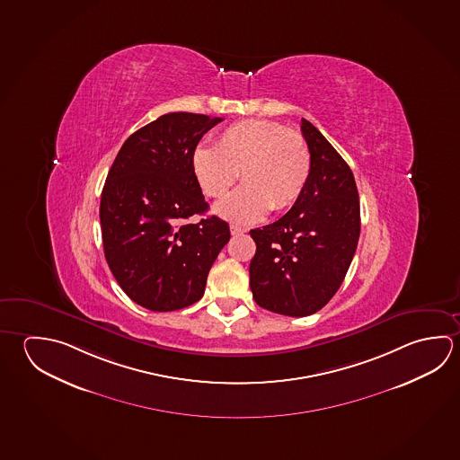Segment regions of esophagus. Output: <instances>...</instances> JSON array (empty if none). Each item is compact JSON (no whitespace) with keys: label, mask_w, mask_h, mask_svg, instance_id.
Listing matches in <instances>:
<instances>
[{"label":"esophagus","mask_w":460,"mask_h":460,"mask_svg":"<svg viewBox=\"0 0 460 460\" xmlns=\"http://www.w3.org/2000/svg\"><path fill=\"white\" fill-rule=\"evenodd\" d=\"M229 229H231V234H233V235H239V234L245 233V229H243V227L235 226V225H231Z\"/></svg>","instance_id":"esophagus-1"}]
</instances>
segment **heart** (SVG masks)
<instances>
[{"mask_svg":"<svg viewBox=\"0 0 460 460\" xmlns=\"http://www.w3.org/2000/svg\"><path fill=\"white\" fill-rule=\"evenodd\" d=\"M192 171L203 192L221 199L241 172L243 186L219 203L217 213L234 223H255L270 208H290L304 194L312 154L298 132L279 122L247 119L223 130L217 146H197Z\"/></svg>","mask_w":460,"mask_h":460,"instance_id":"obj_1","label":"heart"}]
</instances>
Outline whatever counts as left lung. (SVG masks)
<instances>
[{"label":"left lung","instance_id":"obj_1","mask_svg":"<svg viewBox=\"0 0 460 460\" xmlns=\"http://www.w3.org/2000/svg\"><path fill=\"white\" fill-rule=\"evenodd\" d=\"M312 154L304 194L282 218L252 229L250 289L274 314L306 316L338 292L360 235V202L354 174L314 124L302 119Z\"/></svg>","mask_w":460,"mask_h":460}]
</instances>
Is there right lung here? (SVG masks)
Listing matches in <instances>:
<instances>
[{"label": "right lung", "mask_w": 460, "mask_h": 460, "mask_svg": "<svg viewBox=\"0 0 460 460\" xmlns=\"http://www.w3.org/2000/svg\"><path fill=\"white\" fill-rule=\"evenodd\" d=\"M221 118L168 113L134 132L108 172L100 202L103 249L121 289L138 305L172 312L200 300L231 237L208 210L192 152Z\"/></svg>", "instance_id": "1"}]
</instances>
